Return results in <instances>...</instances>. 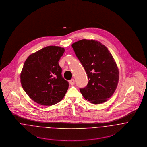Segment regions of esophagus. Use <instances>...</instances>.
I'll return each mask as SVG.
<instances>
[{"instance_id":"esophagus-1","label":"esophagus","mask_w":147,"mask_h":147,"mask_svg":"<svg viewBox=\"0 0 147 147\" xmlns=\"http://www.w3.org/2000/svg\"><path fill=\"white\" fill-rule=\"evenodd\" d=\"M69 83H70L71 85H74V79L71 80L69 81Z\"/></svg>"}]
</instances>
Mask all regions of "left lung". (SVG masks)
Here are the masks:
<instances>
[{
	"label": "left lung",
	"instance_id": "obj_1",
	"mask_svg": "<svg viewBox=\"0 0 147 147\" xmlns=\"http://www.w3.org/2000/svg\"><path fill=\"white\" fill-rule=\"evenodd\" d=\"M89 80L81 88L84 98L98 104L107 101L117 87L119 70L113 56L106 46L93 39H82L71 45Z\"/></svg>",
	"mask_w": 147,
	"mask_h": 147
}]
</instances>
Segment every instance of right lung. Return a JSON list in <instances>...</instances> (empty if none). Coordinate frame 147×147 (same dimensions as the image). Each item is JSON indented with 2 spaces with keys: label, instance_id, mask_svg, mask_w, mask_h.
<instances>
[{
  "label": "right lung",
  "instance_id": "obj_1",
  "mask_svg": "<svg viewBox=\"0 0 147 147\" xmlns=\"http://www.w3.org/2000/svg\"><path fill=\"white\" fill-rule=\"evenodd\" d=\"M63 47L49 46L29 56L20 74V81L25 92L35 102L51 106L60 102L65 95L68 82L61 75L59 61Z\"/></svg>",
  "mask_w": 147,
  "mask_h": 147
}]
</instances>
